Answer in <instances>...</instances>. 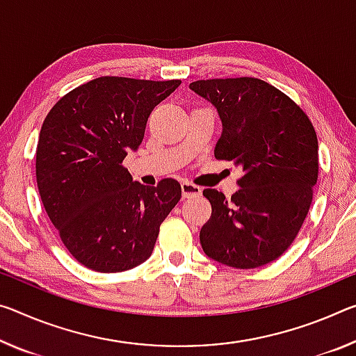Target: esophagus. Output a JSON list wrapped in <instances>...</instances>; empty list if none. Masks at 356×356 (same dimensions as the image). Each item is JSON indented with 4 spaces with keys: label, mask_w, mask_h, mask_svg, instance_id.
I'll list each match as a JSON object with an SVG mask.
<instances>
[{
    "label": "esophagus",
    "mask_w": 356,
    "mask_h": 356,
    "mask_svg": "<svg viewBox=\"0 0 356 356\" xmlns=\"http://www.w3.org/2000/svg\"><path fill=\"white\" fill-rule=\"evenodd\" d=\"M180 188H182L184 198H196V196L201 195V188L195 184L182 182V184H180Z\"/></svg>",
    "instance_id": "1"
}]
</instances>
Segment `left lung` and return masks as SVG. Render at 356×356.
I'll return each mask as SVG.
<instances>
[{
  "mask_svg": "<svg viewBox=\"0 0 356 356\" xmlns=\"http://www.w3.org/2000/svg\"><path fill=\"white\" fill-rule=\"evenodd\" d=\"M222 120L213 150L218 160L242 169L239 190L202 195L212 216L200 231L201 247L213 261L252 269L289 249L306 218L318 177V140L300 106L253 77L190 83Z\"/></svg>",
  "mask_w": 356,
  "mask_h": 356,
  "instance_id": "left-lung-1",
  "label": "left lung"
}]
</instances>
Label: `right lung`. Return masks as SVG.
I'll return each mask as SVG.
<instances>
[{"label": "right lung", "instance_id": "add662e5", "mask_svg": "<svg viewBox=\"0 0 356 356\" xmlns=\"http://www.w3.org/2000/svg\"><path fill=\"white\" fill-rule=\"evenodd\" d=\"M180 81L98 77L65 95L42 123L39 195L72 257L98 273H122L152 255L160 225L182 188L133 180L122 161L144 139L147 118Z\"/></svg>", "mask_w": 356, "mask_h": 356}]
</instances>
